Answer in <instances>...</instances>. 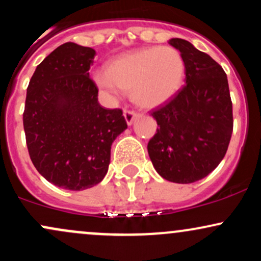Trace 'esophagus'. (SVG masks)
Returning a JSON list of instances; mask_svg holds the SVG:
<instances>
[{
	"label": "esophagus",
	"instance_id": "esophagus-1",
	"mask_svg": "<svg viewBox=\"0 0 261 261\" xmlns=\"http://www.w3.org/2000/svg\"><path fill=\"white\" fill-rule=\"evenodd\" d=\"M124 116H125V120H126V124L130 126V125L134 124V120L137 118V116H139V114L135 113V112H131V110H125Z\"/></svg>",
	"mask_w": 261,
	"mask_h": 261
}]
</instances>
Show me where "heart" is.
Returning a JSON list of instances; mask_svg holds the SVG:
<instances>
[{"label":"heart","mask_w":261,"mask_h":261,"mask_svg":"<svg viewBox=\"0 0 261 261\" xmlns=\"http://www.w3.org/2000/svg\"><path fill=\"white\" fill-rule=\"evenodd\" d=\"M185 64L170 46H151L124 53L107 70L94 73L95 85L110 95L130 91L131 99L143 109H154L172 99L180 88Z\"/></svg>","instance_id":"1"}]
</instances>
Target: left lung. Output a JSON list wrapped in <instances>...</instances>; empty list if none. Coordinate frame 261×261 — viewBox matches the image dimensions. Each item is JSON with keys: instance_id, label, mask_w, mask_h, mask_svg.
<instances>
[{"instance_id": "left-lung-1", "label": "left lung", "mask_w": 261, "mask_h": 261, "mask_svg": "<svg viewBox=\"0 0 261 261\" xmlns=\"http://www.w3.org/2000/svg\"><path fill=\"white\" fill-rule=\"evenodd\" d=\"M168 43L184 60L185 86L152 113L158 128L147 149L162 178L190 184L223 160L233 131L232 101L227 74L211 56L184 39Z\"/></svg>"}]
</instances>
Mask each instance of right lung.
<instances>
[{
  "label": "right lung",
  "instance_id": "right-lung-1",
  "mask_svg": "<svg viewBox=\"0 0 261 261\" xmlns=\"http://www.w3.org/2000/svg\"><path fill=\"white\" fill-rule=\"evenodd\" d=\"M95 51L68 41L35 68L23 114L34 167L56 187L80 191L99 184L114 140L127 128L120 109L98 103L89 79Z\"/></svg>",
  "mask_w": 261,
  "mask_h": 261
}]
</instances>
